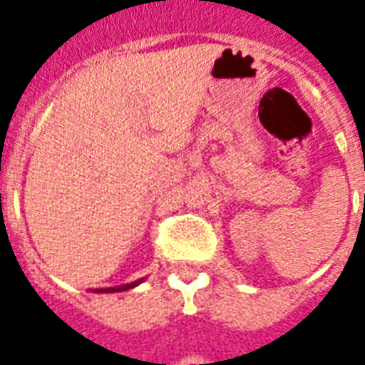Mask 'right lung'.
Here are the masks:
<instances>
[{
    "label": "right lung",
    "mask_w": 365,
    "mask_h": 365,
    "mask_svg": "<svg viewBox=\"0 0 365 365\" xmlns=\"http://www.w3.org/2000/svg\"><path fill=\"white\" fill-rule=\"evenodd\" d=\"M146 281V277H142V279H138V281H133V283L128 284H120V287H108V289H94V292H125V290H130L134 289V287H138L140 283H144Z\"/></svg>",
    "instance_id": "1"
}]
</instances>
